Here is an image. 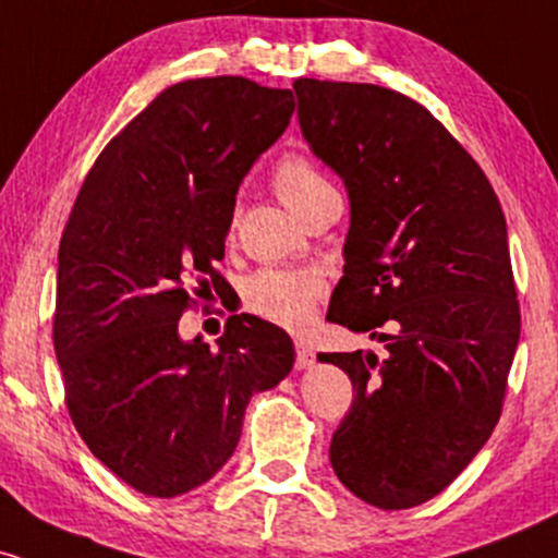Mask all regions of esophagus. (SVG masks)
Returning a JSON list of instances; mask_svg holds the SVG:
<instances>
[{
	"instance_id": "1",
	"label": "esophagus",
	"mask_w": 558,
	"mask_h": 558,
	"mask_svg": "<svg viewBox=\"0 0 558 558\" xmlns=\"http://www.w3.org/2000/svg\"><path fill=\"white\" fill-rule=\"evenodd\" d=\"M315 364V351H312V345L306 341H296V367L299 369H306Z\"/></svg>"
}]
</instances>
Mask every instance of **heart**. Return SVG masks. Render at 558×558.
I'll return each instance as SVG.
<instances>
[{
	"label": "heart",
	"mask_w": 558,
	"mask_h": 558,
	"mask_svg": "<svg viewBox=\"0 0 558 558\" xmlns=\"http://www.w3.org/2000/svg\"><path fill=\"white\" fill-rule=\"evenodd\" d=\"M275 194L293 215H304L319 198L336 194L328 178L306 157L288 155L272 172ZM325 286L317 272L310 270H262L248 278L246 304L257 315L278 325L296 328L304 325L315 312Z\"/></svg>",
	"instance_id": "b5f03b06"
}]
</instances>
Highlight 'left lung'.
<instances>
[{
	"mask_svg": "<svg viewBox=\"0 0 558 558\" xmlns=\"http://www.w3.org/2000/svg\"><path fill=\"white\" fill-rule=\"evenodd\" d=\"M299 125L343 178L351 228L328 319L386 354H319L354 401L330 464L377 509L448 488L501 417L520 301L501 202L470 151L414 99L373 83L299 78Z\"/></svg>",
	"mask_w": 558,
	"mask_h": 558,
	"instance_id": "obj_1",
	"label": "left lung"
}]
</instances>
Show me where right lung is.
<instances>
[{
    "label": "right lung",
    "mask_w": 558,
    "mask_h": 558,
    "mask_svg": "<svg viewBox=\"0 0 558 558\" xmlns=\"http://www.w3.org/2000/svg\"><path fill=\"white\" fill-rule=\"evenodd\" d=\"M288 88L241 75L175 83L96 157L62 230L54 354L75 430L144 496L198 488L233 457L246 403L293 367L254 315L183 341L189 280L217 288L235 194L291 123ZM198 296V293H196Z\"/></svg>",
    "instance_id": "right-lung-1"
}]
</instances>
